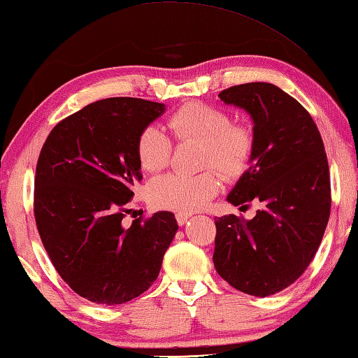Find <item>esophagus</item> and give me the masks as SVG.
I'll use <instances>...</instances> for the list:
<instances>
[{"instance_id": "esophagus-1", "label": "esophagus", "mask_w": 358, "mask_h": 358, "mask_svg": "<svg viewBox=\"0 0 358 358\" xmlns=\"http://www.w3.org/2000/svg\"><path fill=\"white\" fill-rule=\"evenodd\" d=\"M191 216H192L191 213H177V214H175V219H177L178 225H185V224H186V220L189 219Z\"/></svg>"}]
</instances>
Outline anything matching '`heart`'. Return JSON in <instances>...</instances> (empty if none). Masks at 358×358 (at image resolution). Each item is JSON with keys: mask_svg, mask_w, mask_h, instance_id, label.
<instances>
[{"mask_svg": "<svg viewBox=\"0 0 358 358\" xmlns=\"http://www.w3.org/2000/svg\"><path fill=\"white\" fill-rule=\"evenodd\" d=\"M167 127L180 142H200L199 164L206 169L196 175L169 173L155 178L147 194L158 208L180 213L197 211L219 192L222 185L220 171L227 180H239L255 158V131L245 123L231 122L225 109L200 101L185 103L169 117ZM172 150L171 138L155 125L142 129L136 141V157L145 172L166 169Z\"/></svg>", "mask_w": 358, "mask_h": 358, "instance_id": "heart-1", "label": "heart"}]
</instances>
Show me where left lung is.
Segmentation results:
<instances>
[{
    "instance_id": "obj_1",
    "label": "left lung",
    "mask_w": 358,
    "mask_h": 358,
    "mask_svg": "<svg viewBox=\"0 0 358 358\" xmlns=\"http://www.w3.org/2000/svg\"><path fill=\"white\" fill-rule=\"evenodd\" d=\"M219 96L252 115L257 138L229 201L262 208L252 220L216 219L214 268L233 288L266 297L294 283L322 241L332 205L327 155L307 109L274 84H239Z\"/></svg>"
}]
</instances>
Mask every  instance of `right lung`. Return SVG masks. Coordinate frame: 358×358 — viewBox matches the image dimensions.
Segmentation results:
<instances>
[{
  "label": "right lung",
  "instance_id": "add662e5",
  "mask_svg": "<svg viewBox=\"0 0 358 358\" xmlns=\"http://www.w3.org/2000/svg\"><path fill=\"white\" fill-rule=\"evenodd\" d=\"M162 113V103L133 96L90 103L57 123L38 155L37 231L57 274L90 302L117 305L147 291L177 233L169 211L123 224L142 178L136 141Z\"/></svg>",
  "mask_w": 358,
  "mask_h": 358
}]
</instances>
